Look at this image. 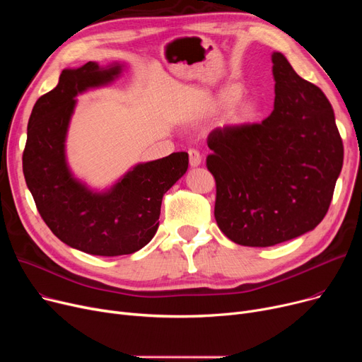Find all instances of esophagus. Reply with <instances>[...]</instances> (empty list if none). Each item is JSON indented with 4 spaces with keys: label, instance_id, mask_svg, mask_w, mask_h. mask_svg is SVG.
Returning a JSON list of instances; mask_svg holds the SVG:
<instances>
[{
    "label": "esophagus",
    "instance_id": "34e87169",
    "mask_svg": "<svg viewBox=\"0 0 362 362\" xmlns=\"http://www.w3.org/2000/svg\"><path fill=\"white\" fill-rule=\"evenodd\" d=\"M201 154L199 151L197 149H189V164H191V167H198L201 164Z\"/></svg>",
    "mask_w": 362,
    "mask_h": 362
}]
</instances>
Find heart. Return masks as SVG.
<instances>
[{
    "label": "heart",
    "mask_w": 362,
    "mask_h": 362,
    "mask_svg": "<svg viewBox=\"0 0 362 362\" xmlns=\"http://www.w3.org/2000/svg\"><path fill=\"white\" fill-rule=\"evenodd\" d=\"M240 97H242V89L236 85H230L217 93L214 107L226 108V107L232 105L233 103H236ZM257 112H258V108L252 101H240V103H236L229 110V112H227L226 122L229 126H235V127L245 126V124H248L255 120Z\"/></svg>",
    "instance_id": "b5f03b06"
}]
</instances>
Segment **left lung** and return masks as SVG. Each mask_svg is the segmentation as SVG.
I'll return each instance as SVG.
<instances>
[{"instance_id": "obj_1", "label": "left lung", "mask_w": 362, "mask_h": 362, "mask_svg": "<svg viewBox=\"0 0 362 362\" xmlns=\"http://www.w3.org/2000/svg\"><path fill=\"white\" fill-rule=\"evenodd\" d=\"M274 110L261 123L213 130L206 167L216 179L214 216L238 245L273 246L325 218L344 164V144L322 90L273 52Z\"/></svg>"}]
</instances>
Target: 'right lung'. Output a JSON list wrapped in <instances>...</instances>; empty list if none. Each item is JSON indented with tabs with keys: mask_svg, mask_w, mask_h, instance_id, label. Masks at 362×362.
Wrapping results in <instances>:
<instances>
[{
	"mask_svg": "<svg viewBox=\"0 0 362 362\" xmlns=\"http://www.w3.org/2000/svg\"><path fill=\"white\" fill-rule=\"evenodd\" d=\"M123 66L89 62L66 69L59 85L33 105L23 151V173L37 211L66 245L90 255L139 251L158 229L164 194L187 170V152L139 163L103 192L92 191L69 168L66 138L79 93L117 79Z\"/></svg>",
	"mask_w": 362,
	"mask_h": 362,
	"instance_id": "add662e5",
	"label": "right lung"
}]
</instances>
